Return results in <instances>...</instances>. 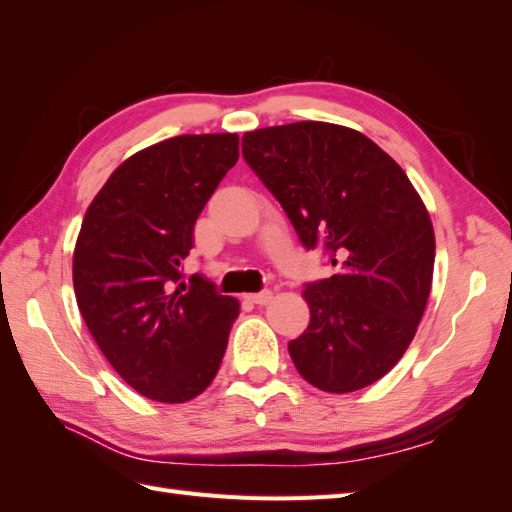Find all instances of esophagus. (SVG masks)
<instances>
[{
    "mask_svg": "<svg viewBox=\"0 0 512 512\" xmlns=\"http://www.w3.org/2000/svg\"><path fill=\"white\" fill-rule=\"evenodd\" d=\"M249 300H252L254 304H258V306H265V304H269L271 300H274V293L271 291H260V293H252L249 295Z\"/></svg>",
    "mask_w": 512,
    "mask_h": 512,
    "instance_id": "34e87169",
    "label": "esophagus"
}]
</instances>
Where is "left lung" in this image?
<instances>
[{
  "mask_svg": "<svg viewBox=\"0 0 512 512\" xmlns=\"http://www.w3.org/2000/svg\"><path fill=\"white\" fill-rule=\"evenodd\" d=\"M243 157L306 249L337 274L309 282L306 331L289 355L315 388L346 394L388 374L412 344L434 276L436 236L405 170L366 135L331 122L247 131Z\"/></svg>",
  "mask_w": 512,
  "mask_h": 512,
  "instance_id": "left-lung-1",
  "label": "left lung"
}]
</instances>
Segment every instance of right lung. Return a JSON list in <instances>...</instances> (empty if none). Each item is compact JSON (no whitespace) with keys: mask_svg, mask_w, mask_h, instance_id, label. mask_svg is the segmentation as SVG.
Wrapping results in <instances>:
<instances>
[{"mask_svg":"<svg viewBox=\"0 0 512 512\" xmlns=\"http://www.w3.org/2000/svg\"><path fill=\"white\" fill-rule=\"evenodd\" d=\"M236 160V133L177 135L124 160L85 212L72 267L78 309L113 370L146 399L190 401L219 372L238 300L201 276L173 285L203 206Z\"/></svg>","mask_w":512,"mask_h":512,"instance_id":"right-lung-1","label":"right lung"}]
</instances>
